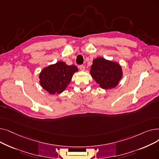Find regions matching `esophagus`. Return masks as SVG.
Instances as JSON below:
<instances>
[{
    "mask_svg": "<svg viewBox=\"0 0 159 159\" xmlns=\"http://www.w3.org/2000/svg\"><path fill=\"white\" fill-rule=\"evenodd\" d=\"M79 68L81 71H84L85 70V66L84 65H80L79 66Z\"/></svg>",
    "mask_w": 159,
    "mask_h": 159,
    "instance_id": "esophagus-1",
    "label": "esophagus"
}]
</instances>
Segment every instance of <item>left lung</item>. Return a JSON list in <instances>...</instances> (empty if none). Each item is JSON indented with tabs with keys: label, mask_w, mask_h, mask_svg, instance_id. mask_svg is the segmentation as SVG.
Listing matches in <instances>:
<instances>
[{
	"label": "left lung",
	"mask_w": 159,
	"mask_h": 159,
	"mask_svg": "<svg viewBox=\"0 0 159 159\" xmlns=\"http://www.w3.org/2000/svg\"><path fill=\"white\" fill-rule=\"evenodd\" d=\"M89 72L99 86L104 89L115 88L123 76L122 66L118 62L103 57L95 58Z\"/></svg>",
	"instance_id": "1"
}]
</instances>
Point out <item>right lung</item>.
Wrapping results in <instances>:
<instances>
[{
    "instance_id": "1",
    "label": "right lung",
    "mask_w": 159,
    "mask_h": 159,
    "mask_svg": "<svg viewBox=\"0 0 159 159\" xmlns=\"http://www.w3.org/2000/svg\"><path fill=\"white\" fill-rule=\"evenodd\" d=\"M77 71V66H68L63 61H58L41 70L39 75V83L49 94H59L68 87L73 74Z\"/></svg>"
}]
</instances>
